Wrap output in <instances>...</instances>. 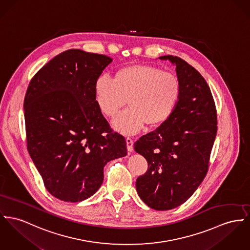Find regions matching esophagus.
I'll list each match as a JSON object with an SVG mask.
<instances>
[{"label":"esophagus","instance_id":"34e87169","mask_svg":"<svg viewBox=\"0 0 250 250\" xmlns=\"http://www.w3.org/2000/svg\"><path fill=\"white\" fill-rule=\"evenodd\" d=\"M126 143H127V149L129 151H133V140L131 137H127L126 138Z\"/></svg>","mask_w":250,"mask_h":250}]
</instances>
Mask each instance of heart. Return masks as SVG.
Instances as JSON below:
<instances>
[{
	"label": "heart",
	"instance_id": "obj_1",
	"mask_svg": "<svg viewBox=\"0 0 250 250\" xmlns=\"http://www.w3.org/2000/svg\"><path fill=\"white\" fill-rule=\"evenodd\" d=\"M95 100L100 112L114 117L125 106L130 109L113 121L120 133L133 134L145 125L154 129L173 113L180 98L178 78L152 65H130L116 71L113 80L100 77L94 87Z\"/></svg>",
	"mask_w": 250,
	"mask_h": 250
}]
</instances>
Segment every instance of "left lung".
Masks as SVG:
<instances>
[{"mask_svg":"<svg viewBox=\"0 0 250 250\" xmlns=\"http://www.w3.org/2000/svg\"><path fill=\"white\" fill-rule=\"evenodd\" d=\"M159 59L176 66L181 93L166 122L134 143L148 162L135 186L147 206L167 210L185 203L203 182L216 136L217 113L210 89L194 67L171 55Z\"/></svg>","mask_w":250,"mask_h":250,"instance_id":"1","label":"left lung"}]
</instances>
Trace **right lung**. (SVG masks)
Here are the masks:
<instances>
[{
	"mask_svg": "<svg viewBox=\"0 0 250 250\" xmlns=\"http://www.w3.org/2000/svg\"><path fill=\"white\" fill-rule=\"evenodd\" d=\"M113 60L70 49L41 68L24 102L27 150L54 197L81 202L103 182V167L127 154L124 136L114 133L95 100L94 87Z\"/></svg>",
	"mask_w": 250,
	"mask_h": 250,
	"instance_id": "add662e5",
	"label": "right lung"
}]
</instances>
